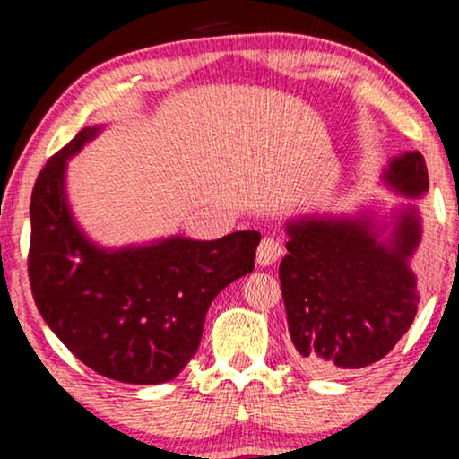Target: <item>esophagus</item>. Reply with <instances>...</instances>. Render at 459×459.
<instances>
[{
    "mask_svg": "<svg viewBox=\"0 0 459 459\" xmlns=\"http://www.w3.org/2000/svg\"><path fill=\"white\" fill-rule=\"evenodd\" d=\"M281 255H284V248H281V244L275 238H263L259 248H256V263L261 267L273 265Z\"/></svg>",
    "mask_w": 459,
    "mask_h": 459,
    "instance_id": "1",
    "label": "esophagus"
}]
</instances>
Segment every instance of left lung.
<instances>
[{
    "instance_id": "obj_1",
    "label": "left lung",
    "mask_w": 459,
    "mask_h": 459,
    "mask_svg": "<svg viewBox=\"0 0 459 459\" xmlns=\"http://www.w3.org/2000/svg\"><path fill=\"white\" fill-rule=\"evenodd\" d=\"M382 181L401 196L429 192L424 156L413 150L388 162ZM280 263L292 355L311 374L341 376L380 361L410 330L418 284L410 261L422 240L413 203L380 217L307 215L286 223Z\"/></svg>"
}]
</instances>
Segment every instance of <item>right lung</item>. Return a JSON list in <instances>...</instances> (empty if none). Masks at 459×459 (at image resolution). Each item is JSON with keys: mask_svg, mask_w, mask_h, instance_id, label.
Listing matches in <instances>:
<instances>
[{"mask_svg": "<svg viewBox=\"0 0 459 459\" xmlns=\"http://www.w3.org/2000/svg\"><path fill=\"white\" fill-rule=\"evenodd\" d=\"M100 131L81 129L35 181L30 290L46 324L87 368L127 385H160L198 351L212 299L255 269L261 234L98 247L74 221L65 179L68 159Z\"/></svg>", "mask_w": 459, "mask_h": 459, "instance_id": "1", "label": "right lung"}]
</instances>
